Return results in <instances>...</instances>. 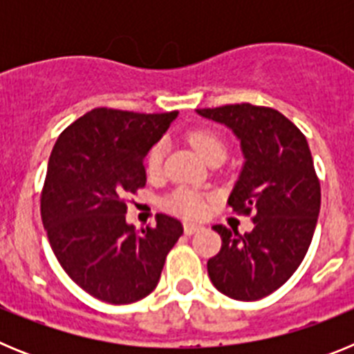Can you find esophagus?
<instances>
[{
  "label": "esophagus",
  "instance_id": "1",
  "mask_svg": "<svg viewBox=\"0 0 354 354\" xmlns=\"http://www.w3.org/2000/svg\"><path fill=\"white\" fill-rule=\"evenodd\" d=\"M200 225H196V223H184V232L187 234V236H192V234H195V232H198L200 230Z\"/></svg>",
  "mask_w": 354,
  "mask_h": 354
}]
</instances>
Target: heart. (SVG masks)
Returning a JSON list of instances; mask_svg holds the SVG:
<instances>
[{"label": "heart", "instance_id": "obj_1", "mask_svg": "<svg viewBox=\"0 0 354 354\" xmlns=\"http://www.w3.org/2000/svg\"><path fill=\"white\" fill-rule=\"evenodd\" d=\"M189 142L198 150V154L209 161L212 156H225L227 147L221 136L211 129H196L189 133ZM165 158H167V143L158 142L147 154V171L149 175H159L165 167ZM170 211L184 216V218H200L205 211V200L200 193L193 192L189 187H177L175 192L165 200Z\"/></svg>", "mask_w": 354, "mask_h": 354}]
</instances>
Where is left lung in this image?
Instances as JSON below:
<instances>
[{
	"mask_svg": "<svg viewBox=\"0 0 354 354\" xmlns=\"http://www.w3.org/2000/svg\"><path fill=\"white\" fill-rule=\"evenodd\" d=\"M200 117L232 129L245 165L228 196L241 214L253 212V230L214 225L221 250L207 261L212 286L239 301H255L292 277L312 243L321 186L301 131L266 106L228 104L196 109Z\"/></svg>",
	"mask_w": 354,
	"mask_h": 354,
	"instance_id": "1",
	"label": "left lung"
}]
</instances>
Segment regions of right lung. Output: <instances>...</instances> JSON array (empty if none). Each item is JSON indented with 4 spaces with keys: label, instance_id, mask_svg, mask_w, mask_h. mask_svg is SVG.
<instances>
[{
    "label": "right lung",
    "instance_id": "obj_1",
    "mask_svg": "<svg viewBox=\"0 0 354 354\" xmlns=\"http://www.w3.org/2000/svg\"><path fill=\"white\" fill-rule=\"evenodd\" d=\"M177 115L95 108L53 147L40 196L44 228L72 282L101 301L149 296L183 236V223L167 214L142 232L126 221V198L147 183L143 159Z\"/></svg>",
    "mask_w": 354,
    "mask_h": 354
}]
</instances>
